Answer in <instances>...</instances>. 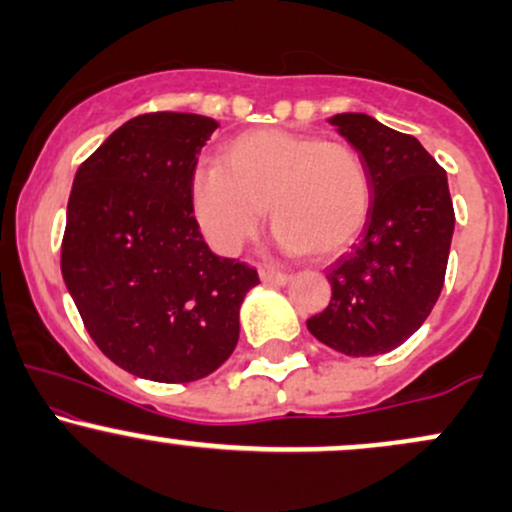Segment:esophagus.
<instances>
[{"instance_id":"1","label":"esophagus","mask_w":512,"mask_h":512,"mask_svg":"<svg viewBox=\"0 0 512 512\" xmlns=\"http://www.w3.org/2000/svg\"><path fill=\"white\" fill-rule=\"evenodd\" d=\"M260 279L264 284H274V286H286L291 281V276L286 272H279V269H269V267H262L260 269Z\"/></svg>"}]
</instances>
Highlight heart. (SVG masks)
<instances>
[{
	"mask_svg": "<svg viewBox=\"0 0 512 512\" xmlns=\"http://www.w3.org/2000/svg\"><path fill=\"white\" fill-rule=\"evenodd\" d=\"M192 209L204 236L236 255L272 216L291 255L330 260L361 236L373 207V180L356 146L279 127L248 129L221 149V163L197 166Z\"/></svg>",
	"mask_w": 512,
	"mask_h": 512,
	"instance_id": "b5f03b06",
	"label": "heart"
}]
</instances>
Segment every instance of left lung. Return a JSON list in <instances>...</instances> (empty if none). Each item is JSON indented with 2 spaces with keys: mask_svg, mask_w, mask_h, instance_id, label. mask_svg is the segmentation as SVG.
Returning a JSON list of instances; mask_svg holds the SVG:
<instances>
[{
  "mask_svg": "<svg viewBox=\"0 0 512 512\" xmlns=\"http://www.w3.org/2000/svg\"><path fill=\"white\" fill-rule=\"evenodd\" d=\"M330 125L366 158L373 207L358 243L327 272L332 298L308 330L346 356L387 354L424 325L443 291L455 231L448 175L419 139L370 115L342 113Z\"/></svg>",
  "mask_w": 512,
  "mask_h": 512,
  "instance_id": "1",
  "label": "left lung"
}]
</instances>
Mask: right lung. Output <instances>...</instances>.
Segmentation results:
<instances>
[{
    "mask_svg": "<svg viewBox=\"0 0 512 512\" xmlns=\"http://www.w3.org/2000/svg\"><path fill=\"white\" fill-rule=\"evenodd\" d=\"M219 122L146 113L81 163L67 204L62 276L110 361L154 383L207 378L233 354L257 269L219 257L192 214L197 154Z\"/></svg>",
    "mask_w": 512,
    "mask_h": 512,
    "instance_id": "obj_1",
    "label": "right lung"
}]
</instances>
